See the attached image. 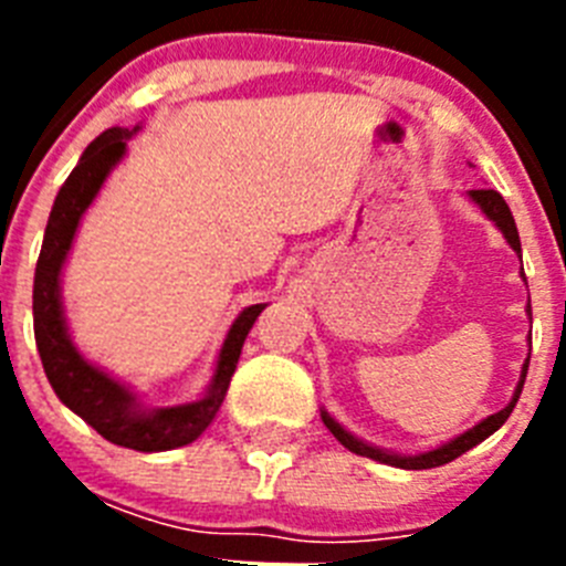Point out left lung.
Wrapping results in <instances>:
<instances>
[{
	"instance_id": "1",
	"label": "left lung",
	"mask_w": 566,
	"mask_h": 566,
	"mask_svg": "<svg viewBox=\"0 0 566 566\" xmlns=\"http://www.w3.org/2000/svg\"><path fill=\"white\" fill-rule=\"evenodd\" d=\"M470 198L479 203V209H482L484 214H488L490 221L496 223L499 229H502V234L507 238V243L513 249H516L518 254H522V243H518V229H516V221H513V214H510V207L504 203L502 195L496 192V189H470ZM527 314H530V306H527ZM527 365L530 359L524 363L522 368V379H518L516 385V394H513V399H510L507 405H504L502 411L493 413V417L482 419V422L476 424V428H470V431H464L462 437L451 439V442L439 444V448H433V451L428 453H417V457H397V453H388L382 451V448H374V444L363 442V439H357L354 433H348L339 422H334L332 417H328L326 411H323V422H326L328 431L337 437L339 444H345L348 451L357 453V457H368L374 459V462H382V464H394V468H405V470H428V468H439V464H448L453 462L457 457H462L464 451H470V448H476L479 442H484V439L490 437V433H496L499 428H502L504 422H507V417L513 413V408H516L518 397H522V388H524V377H527Z\"/></svg>"
}]
</instances>
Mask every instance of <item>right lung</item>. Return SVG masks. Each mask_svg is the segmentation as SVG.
Wrapping results in <instances>:
<instances>
[{
	"mask_svg": "<svg viewBox=\"0 0 566 566\" xmlns=\"http://www.w3.org/2000/svg\"><path fill=\"white\" fill-rule=\"evenodd\" d=\"M135 129H104L96 142L84 149L76 169L59 189L53 209H50L48 229H44L36 277H33V332H36V348L44 374H48L56 397L67 405L70 411L93 424L107 442L153 453L181 448V444L195 442L207 431L229 391L243 339H247L249 328L254 326L258 314L266 308V303L243 308L240 317L234 319L227 339H223L218 365H214L212 385H209L207 397L198 399V402L149 411V408L138 405L127 385L115 382L113 377H107L96 365H90L76 352V345L67 334V323H64L59 277H62V266L70 247H73L82 214L87 212L102 184L107 181L109 169L124 158L127 142L133 138Z\"/></svg>",
	"mask_w": 566,
	"mask_h": 566,
	"instance_id": "1",
	"label": "right lung"
}]
</instances>
